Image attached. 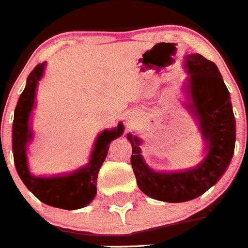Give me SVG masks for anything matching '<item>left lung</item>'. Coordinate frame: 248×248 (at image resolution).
Instances as JSON below:
<instances>
[{
  "mask_svg": "<svg viewBox=\"0 0 248 248\" xmlns=\"http://www.w3.org/2000/svg\"><path fill=\"white\" fill-rule=\"evenodd\" d=\"M189 74L191 104L206 140V156L194 168L179 172H156L140 154L138 137L128 134L132 144L131 163L137 184L145 195L165 202H184L199 198L219 180L235 148V117L229 91L217 65L201 54L185 57Z\"/></svg>",
  "mask_w": 248,
  "mask_h": 248,
  "instance_id": "1",
  "label": "left lung"
}]
</instances>
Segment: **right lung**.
<instances>
[{"mask_svg": "<svg viewBox=\"0 0 248 248\" xmlns=\"http://www.w3.org/2000/svg\"><path fill=\"white\" fill-rule=\"evenodd\" d=\"M46 63L37 64L28 76L25 90L14 110L13 155L16 170L29 190L43 203L63 210H78L87 206L97 194L98 172L108 155L110 141L120 137L124 126L119 124L112 131L105 129L95 141L91 161L86 167L69 175L38 178L30 174L26 161V144L32 133L29 129V116L35 103V91L42 78Z\"/></svg>", "mask_w": 248, "mask_h": 248, "instance_id": "obj_1", "label": "right lung"}]
</instances>
